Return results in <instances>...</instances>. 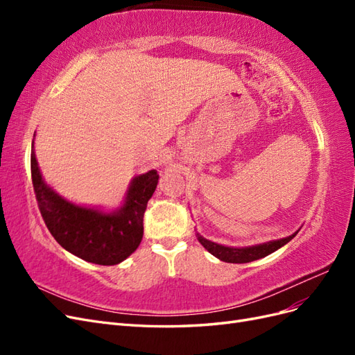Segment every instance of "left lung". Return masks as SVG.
I'll return each instance as SVG.
<instances>
[{
	"mask_svg": "<svg viewBox=\"0 0 355 355\" xmlns=\"http://www.w3.org/2000/svg\"><path fill=\"white\" fill-rule=\"evenodd\" d=\"M295 235L296 232L293 235H290V237H286L282 240H275V241L250 245V247H243V249H235V247H227V245H220L218 243L209 241L204 237H201L198 232H197V239L202 244L204 249L210 252L213 256H216L218 259L223 262H230V263H247L274 253L275 250H278L280 247H283L284 244H287L290 240H292Z\"/></svg>",
	"mask_w": 355,
	"mask_h": 355,
	"instance_id": "obj_1",
	"label": "left lung"
}]
</instances>
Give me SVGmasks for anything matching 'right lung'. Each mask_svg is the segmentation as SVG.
<instances>
[{
	"label": "right lung",
	"mask_w": 355,
	"mask_h": 355,
	"mask_svg": "<svg viewBox=\"0 0 355 355\" xmlns=\"http://www.w3.org/2000/svg\"><path fill=\"white\" fill-rule=\"evenodd\" d=\"M31 176L41 216L50 234L69 253L98 265H116L130 256L144 237V213L158 184L157 170L133 179L120 210L102 213L63 200L40 173L34 142Z\"/></svg>",
	"instance_id": "add662e5"
}]
</instances>
